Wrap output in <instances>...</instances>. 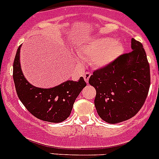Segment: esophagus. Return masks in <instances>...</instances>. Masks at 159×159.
<instances>
[{"label": "esophagus", "mask_w": 159, "mask_h": 159, "mask_svg": "<svg viewBox=\"0 0 159 159\" xmlns=\"http://www.w3.org/2000/svg\"><path fill=\"white\" fill-rule=\"evenodd\" d=\"M90 76H91V73L88 72V71H86V72L84 73V80L86 81V83H88V80H89Z\"/></svg>", "instance_id": "34e87169"}]
</instances>
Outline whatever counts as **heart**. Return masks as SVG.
I'll use <instances>...</instances> for the list:
<instances>
[{
  "mask_svg": "<svg viewBox=\"0 0 159 159\" xmlns=\"http://www.w3.org/2000/svg\"><path fill=\"white\" fill-rule=\"evenodd\" d=\"M123 50L121 43L108 37L89 39L76 48L80 57L90 58L91 64L96 67L109 65L121 55Z\"/></svg>",
  "mask_w": 159,
  "mask_h": 159,
  "instance_id": "1",
  "label": "heart"
}]
</instances>
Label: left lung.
I'll return each mask as SVG.
<instances>
[{
	"mask_svg": "<svg viewBox=\"0 0 159 159\" xmlns=\"http://www.w3.org/2000/svg\"><path fill=\"white\" fill-rule=\"evenodd\" d=\"M130 52L119 56L109 65L95 70L89 84L95 88V106L108 123L126 121L145 102L151 85L150 65L143 46L131 39Z\"/></svg>",
	"mask_w": 159,
	"mask_h": 159,
	"instance_id": "1",
	"label": "left lung"
}]
</instances>
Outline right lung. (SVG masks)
<instances>
[{
	"label": "right lung",
	"instance_id": "obj_1",
	"mask_svg": "<svg viewBox=\"0 0 159 159\" xmlns=\"http://www.w3.org/2000/svg\"><path fill=\"white\" fill-rule=\"evenodd\" d=\"M19 46L13 62V81L20 100L32 115L43 121L60 123L71 114L74 102L87 84L80 77L78 82L67 80L52 88H36L22 73Z\"/></svg>",
	"mask_w": 159,
	"mask_h": 159
}]
</instances>
